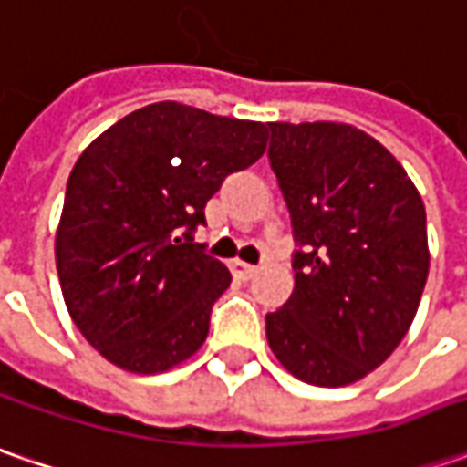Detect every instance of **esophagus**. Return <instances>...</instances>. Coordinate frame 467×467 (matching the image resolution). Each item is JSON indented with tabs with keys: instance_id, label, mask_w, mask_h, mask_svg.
Segmentation results:
<instances>
[{
	"instance_id": "1",
	"label": "esophagus",
	"mask_w": 467,
	"mask_h": 467,
	"mask_svg": "<svg viewBox=\"0 0 467 467\" xmlns=\"http://www.w3.org/2000/svg\"><path fill=\"white\" fill-rule=\"evenodd\" d=\"M231 273H234L236 278L249 280V278H254V275H257V267H254V265H249V262L234 260V262H231Z\"/></svg>"
}]
</instances>
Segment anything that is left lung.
<instances>
[{
	"instance_id": "1",
	"label": "left lung",
	"mask_w": 467,
	"mask_h": 467,
	"mask_svg": "<svg viewBox=\"0 0 467 467\" xmlns=\"http://www.w3.org/2000/svg\"><path fill=\"white\" fill-rule=\"evenodd\" d=\"M270 166L294 225V294L265 317L267 343L301 382L343 387L410 327L426 275L421 194L395 155L335 124H270Z\"/></svg>"
}]
</instances>
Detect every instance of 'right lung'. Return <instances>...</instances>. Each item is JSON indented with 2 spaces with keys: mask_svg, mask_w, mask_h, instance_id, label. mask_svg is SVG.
Returning <instances> with one entry per match:
<instances>
[{
  "mask_svg": "<svg viewBox=\"0 0 467 467\" xmlns=\"http://www.w3.org/2000/svg\"><path fill=\"white\" fill-rule=\"evenodd\" d=\"M265 145L260 121L161 100L85 148L67 182L57 273L72 322L106 361L158 374L205 343L231 273L192 234L225 176Z\"/></svg>",
  "mask_w": 467,
  "mask_h": 467,
  "instance_id": "add662e5",
  "label": "right lung"
}]
</instances>
